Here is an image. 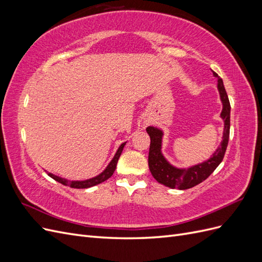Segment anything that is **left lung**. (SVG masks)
Listing matches in <instances>:
<instances>
[{
    "instance_id": "1",
    "label": "left lung",
    "mask_w": 262,
    "mask_h": 262,
    "mask_svg": "<svg viewBox=\"0 0 262 262\" xmlns=\"http://www.w3.org/2000/svg\"><path fill=\"white\" fill-rule=\"evenodd\" d=\"M213 76L217 78V91L220 93V98L223 105L221 118L224 121L223 138H222L221 145L216 148L213 155L203 163L196 164L188 168H179L171 165L162 153V143L164 132L156 128V126H147L146 132L150 138L149 152H148V167L152 176L160 182V184L171 188L186 190L192 188L200 182L207 179L211 173L216 169L217 166L223 161L224 154L229 138V124H231V105H229L228 96L225 91L223 80L212 71Z\"/></svg>"
}]
</instances>
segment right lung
Segmentation results:
<instances>
[{
	"mask_svg": "<svg viewBox=\"0 0 262 262\" xmlns=\"http://www.w3.org/2000/svg\"><path fill=\"white\" fill-rule=\"evenodd\" d=\"M125 143L126 142H124V143H122L120 146H119L115 156L113 157V160L110 161V163L107 165V167L102 170L99 175L95 176L93 178L86 179V180H68L66 178L55 176V175H53V173L48 172V171H47V173H48V175L55 181L60 182V184L64 185V186H70L71 188H75V189H85V188H91V187H94L96 185H99V184H101V182H104L105 180H107L108 178L113 176V173L115 172V169L117 167L118 160L122 153V149H123Z\"/></svg>",
	"mask_w": 262,
	"mask_h": 262,
	"instance_id": "1",
	"label": "right lung"
}]
</instances>
